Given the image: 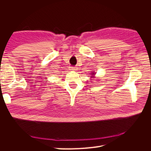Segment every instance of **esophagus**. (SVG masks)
Returning a JSON list of instances; mask_svg holds the SVG:
<instances>
[{"label": "esophagus", "instance_id": "34e87169", "mask_svg": "<svg viewBox=\"0 0 151 151\" xmlns=\"http://www.w3.org/2000/svg\"><path fill=\"white\" fill-rule=\"evenodd\" d=\"M77 69V67H70V70H76Z\"/></svg>", "mask_w": 151, "mask_h": 151}]
</instances>
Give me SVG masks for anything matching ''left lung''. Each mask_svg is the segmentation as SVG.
I'll use <instances>...</instances> for the list:
<instances>
[{
	"label": "left lung",
	"instance_id": "left-lung-1",
	"mask_svg": "<svg viewBox=\"0 0 151 151\" xmlns=\"http://www.w3.org/2000/svg\"><path fill=\"white\" fill-rule=\"evenodd\" d=\"M93 74H94V73H93Z\"/></svg>",
	"mask_w": 151,
	"mask_h": 151
}]
</instances>
